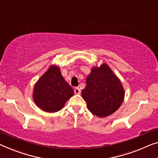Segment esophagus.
<instances>
[{
	"instance_id": "1",
	"label": "esophagus",
	"mask_w": 158,
	"mask_h": 158,
	"mask_svg": "<svg viewBox=\"0 0 158 158\" xmlns=\"http://www.w3.org/2000/svg\"><path fill=\"white\" fill-rule=\"evenodd\" d=\"M74 91V93L76 94H79L80 93H81V91H80V89L79 88V87H75Z\"/></svg>"
}]
</instances>
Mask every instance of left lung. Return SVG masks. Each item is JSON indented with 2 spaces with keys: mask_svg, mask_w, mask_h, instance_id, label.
Instances as JSON below:
<instances>
[{
  "mask_svg": "<svg viewBox=\"0 0 158 158\" xmlns=\"http://www.w3.org/2000/svg\"><path fill=\"white\" fill-rule=\"evenodd\" d=\"M81 95L89 111L103 118L112 114L121 106L124 90L121 81L109 66L103 64L91 70Z\"/></svg>",
  "mask_w": 158,
  "mask_h": 158,
  "instance_id": "left-lung-1",
  "label": "left lung"
}]
</instances>
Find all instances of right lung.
<instances>
[{
    "instance_id": "right-lung-1",
    "label": "right lung",
    "mask_w": 158,
    "mask_h": 158,
    "mask_svg": "<svg viewBox=\"0 0 158 158\" xmlns=\"http://www.w3.org/2000/svg\"><path fill=\"white\" fill-rule=\"evenodd\" d=\"M74 91L61 74L56 66H52L40 79L34 88L33 98L44 111L56 112L64 107Z\"/></svg>"
}]
</instances>
